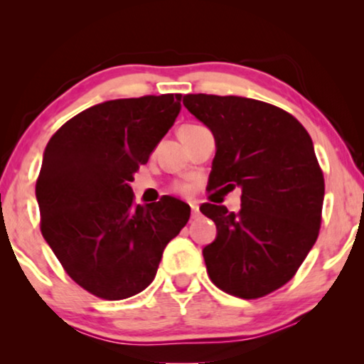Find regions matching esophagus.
Here are the masks:
<instances>
[{
	"label": "esophagus",
	"instance_id": "esophagus-1",
	"mask_svg": "<svg viewBox=\"0 0 364 364\" xmlns=\"http://www.w3.org/2000/svg\"><path fill=\"white\" fill-rule=\"evenodd\" d=\"M191 208H192V218H197L198 217V205L197 203H191Z\"/></svg>",
	"mask_w": 364,
	"mask_h": 364
}]
</instances>
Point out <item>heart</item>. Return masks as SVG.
<instances>
[{
  "mask_svg": "<svg viewBox=\"0 0 364 364\" xmlns=\"http://www.w3.org/2000/svg\"><path fill=\"white\" fill-rule=\"evenodd\" d=\"M200 127H202V126H197V124H186V126L181 127V131H178V134L193 132V131H197V129H200ZM176 191L186 193V192H188V186H187V183H177Z\"/></svg>",
  "mask_w": 364,
  "mask_h": 364,
  "instance_id": "obj_1",
  "label": "heart"
}]
</instances>
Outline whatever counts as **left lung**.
Listing matches in <instances>:
<instances>
[{"label":"left lung","mask_w":364,"mask_h":364,"mask_svg":"<svg viewBox=\"0 0 364 364\" xmlns=\"http://www.w3.org/2000/svg\"><path fill=\"white\" fill-rule=\"evenodd\" d=\"M183 106L215 137L208 188H242L240 212L200 205L217 225L203 248L208 277L228 295L265 296L295 277L320 233L325 178L310 134L257 99L187 94Z\"/></svg>","instance_id":"1"}]
</instances>
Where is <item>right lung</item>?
Masks as SVG:
<instances>
[{"label": "right lung", "mask_w": 364, "mask_h": 364, "mask_svg": "<svg viewBox=\"0 0 364 364\" xmlns=\"http://www.w3.org/2000/svg\"><path fill=\"white\" fill-rule=\"evenodd\" d=\"M182 94L116 99L69 119L49 139L36 181L41 233L69 277L102 300L151 285L191 207L164 196L136 205L139 166L181 112Z\"/></svg>", "instance_id": "right-lung-1"}]
</instances>
